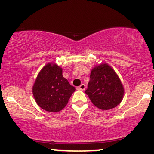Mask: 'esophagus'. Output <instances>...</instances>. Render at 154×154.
Masks as SVG:
<instances>
[{
	"label": "esophagus",
	"instance_id": "1",
	"mask_svg": "<svg viewBox=\"0 0 154 154\" xmlns=\"http://www.w3.org/2000/svg\"><path fill=\"white\" fill-rule=\"evenodd\" d=\"M85 84H82L81 85H79L78 88H77V89L78 90H80V91H84L85 89Z\"/></svg>",
	"mask_w": 154,
	"mask_h": 154
}]
</instances>
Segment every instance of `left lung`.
Here are the masks:
<instances>
[{"label": "left lung", "mask_w": 154, "mask_h": 154, "mask_svg": "<svg viewBox=\"0 0 154 154\" xmlns=\"http://www.w3.org/2000/svg\"><path fill=\"white\" fill-rule=\"evenodd\" d=\"M85 93L95 106L102 110L114 109L121 103L124 88L116 72L108 64L99 65L91 71Z\"/></svg>", "instance_id": "1"}]
</instances>
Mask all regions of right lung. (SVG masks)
Returning <instances> with one entry per match:
<instances>
[{
	"label": "right lung",
	"instance_id": "obj_1",
	"mask_svg": "<svg viewBox=\"0 0 154 154\" xmlns=\"http://www.w3.org/2000/svg\"><path fill=\"white\" fill-rule=\"evenodd\" d=\"M75 91L63 77L62 69L55 63H48L42 69L32 88L36 103L49 112H58L63 109Z\"/></svg>",
	"mask_w": 154,
	"mask_h": 154
}]
</instances>
